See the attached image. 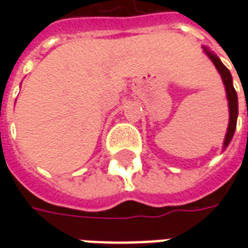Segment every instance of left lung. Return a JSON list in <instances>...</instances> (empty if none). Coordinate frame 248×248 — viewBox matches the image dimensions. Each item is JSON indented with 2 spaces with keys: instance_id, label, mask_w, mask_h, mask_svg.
Listing matches in <instances>:
<instances>
[{
  "instance_id": "8db88e82",
  "label": "left lung",
  "mask_w": 248,
  "mask_h": 248,
  "mask_svg": "<svg viewBox=\"0 0 248 248\" xmlns=\"http://www.w3.org/2000/svg\"><path fill=\"white\" fill-rule=\"evenodd\" d=\"M204 51L206 54L210 57V60L213 61V63L215 65V67L218 69L219 74L222 76V79H223L224 86H226V93H227V99H229V108H230V124L229 129H227V134H226V138H224V145L223 147L226 149L229 143L232 140L234 137L235 129H236V118H238V95H236V92H235L234 86H232V77L230 74L229 69L220 62L218 57L213 54L211 51H208L206 47H204Z\"/></svg>"
}]
</instances>
